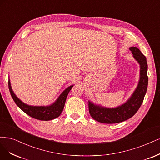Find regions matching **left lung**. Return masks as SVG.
<instances>
[{"label": "left lung", "mask_w": 160, "mask_h": 160, "mask_svg": "<svg viewBox=\"0 0 160 160\" xmlns=\"http://www.w3.org/2000/svg\"><path fill=\"white\" fill-rule=\"evenodd\" d=\"M133 57L140 64V80L132 96L123 104L116 108H106L88 100L90 116L94 120L104 123H115L132 118L141 106L146 95L148 84V63L146 56L138 48H130Z\"/></svg>", "instance_id": "1"}]
</instances>
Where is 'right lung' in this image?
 <instances>
[{
  "label": "right lung",
  "mask_w": 160,
  "mask_h": 160,
  "mask_svg": "<svg viewBox=\"0 0 160 160\" xmlns=\"http://www.w3.org/2000/svg\"><path fill=\"white\" fill-rule=\"evenodd\" d=\"M74 85H71L66 88L58 96L56 100L49 106H30L20 100L14 93L11 82L8 80V88L11 96L16 104L26 114L35 119L48 121L58 118L63 111L65 102L69 92Z\"/></svg>",
  "instance_id": "1"
}]
</instances>
